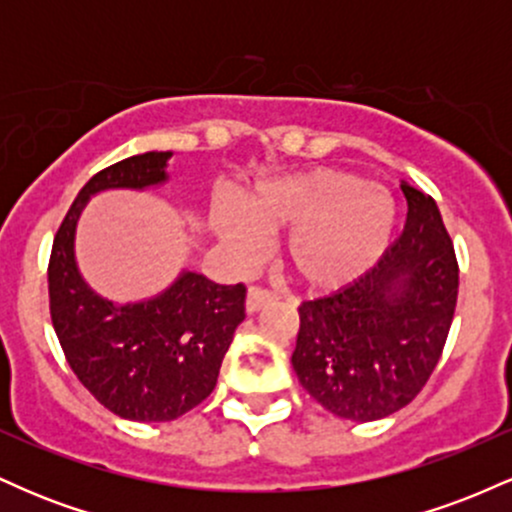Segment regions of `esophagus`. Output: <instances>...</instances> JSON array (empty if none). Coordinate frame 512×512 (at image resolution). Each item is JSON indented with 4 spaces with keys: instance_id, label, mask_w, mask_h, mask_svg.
<instances>
[{
    "instance_id": "obj_1",
    "label": "esophagus",
    "mask_w": 512,
    "mask_h": 512,
    "mask_svg": "<svg viewBox=\"0 0 512 512\" xmlns=\"http://www.w3.org/2000/svg\"><path fill=\"white\" fill-rule=\"evenodd\" d=\"M279 298V293L272 291V289H264V286H252L248 291V313H257V310L262 308V305L272 303Z\"/></svg>"
}]
</instances>
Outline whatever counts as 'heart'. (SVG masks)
Here are the masks:
<instances>
[{
    "mask_svg": "<svg viewBox=\"0 0 512 512\" xmlns=\"http://www.w3.org/2000/svg\"><path fill=\"white\" fill-rule=\"evenodd\" d=\"M221 243L240 260L262 250V233L291 228L284 257L298 281L330 291L351 284L383 257L392 240L397 207L390 192L334 168L264 180L245 195L243 211L214 207Z\"/></svg>",
    "mask_w": 512,
    "mask_h": 512,
    "instance_id": "b5f03b06",
    "label": "heart"
}]
</instances>
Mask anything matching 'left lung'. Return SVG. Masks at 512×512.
<instances>
[{"label":"left lung","instance_id":"8db88e82","mask_svg":"<svg viewBox=\"0 0 512 512\" xmlns=\"http://www.w3.org/2000/svg\"><path fill=\"white\" fill-rule=\"evenodd\" d=\"M407 223L375 267L330 296L303 301L291 363L334 416L375 421L431 378L457 305L460 267L431 195L402 182Z\"/></svg>","mask_w":512,"mask_h":512}]
</instances>
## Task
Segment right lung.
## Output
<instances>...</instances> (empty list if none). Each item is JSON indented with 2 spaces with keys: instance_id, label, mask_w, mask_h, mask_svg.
<instances>
[{
  "instance_id": "1",
  "label": "right lung",
  "mask_w": 512,
  "mask_h": 512,
  "mask_svg": "<svg viewBox=\"0 0 512 512\" xmlns=\"http://www.w3.org/2000/svg\"><path fill=\"white\" fill-rule=\"evenodd\" d=\"M170 151L129 156L93 175L57 228L48 264L50 317L67 363L105 409L129 421H173L216 387L233 332L245 320V284L182 272L161 296L117 305L81 279L74 231L88 197L166 182Z\"/></svg>"
}]
</instances>
